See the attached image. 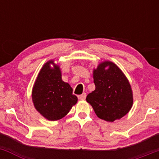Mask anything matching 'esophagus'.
Segmentation results:
<instances>
[{"label": "esophagus", "mask_w": 159, "mask_h": 159, "mask_svg": "<svg viewBox=\"0 0 159 159\" xmlns=\"http://www.w3.org/2000/svg\"><path fill=\"white\" fill-rule=\"evenodd\" d=\"M86 96H87V94H86L85 93H82L81 95H79V96H78V98H80V99L81 100H84L85 99Z\"/></svg>", "instance_id": "esophagus-1"}]
</instances>
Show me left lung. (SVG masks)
Wrapping results in <instances>:
<instances>
[{"label": "left lung", "mask_w": 159, "mask_h": 159, "mask_svg": "<svg viewBox=\"0 0 159 159\" xmlns=\"http://www.w3.org/2000/svg\"><path fill=\"white\" fill-rule=\"evenodd\" d=\"M93 79L96 89L86 100L98 117L114 122L125 116L132 108L133 96L129 81L119 67L111 62L102 63L93 71Z\"/></svg>", "instance_id": "left-lung-1"}]
</instances>
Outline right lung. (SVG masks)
Here are the masks:
<instances>
[{
	"instance_id": "1",
	"label": "right lung",
	"mask_w": 159,
	"mask_h": 159,
	"mask_svg": "<svg viewBox=\"0 0 159 159\" xmlns=\"http://www.w3.org/2000/svg\"><path fill=\"white\" fill-rule=\"evenodd\" d=\"M50 63L54 64L53 69ZM32 98L36 110L52 121L65 116L78 101L70 85L62 81L59 66L53 61L45 63L39 72L33 88Z\"/></svg>"
}]
</instances>
